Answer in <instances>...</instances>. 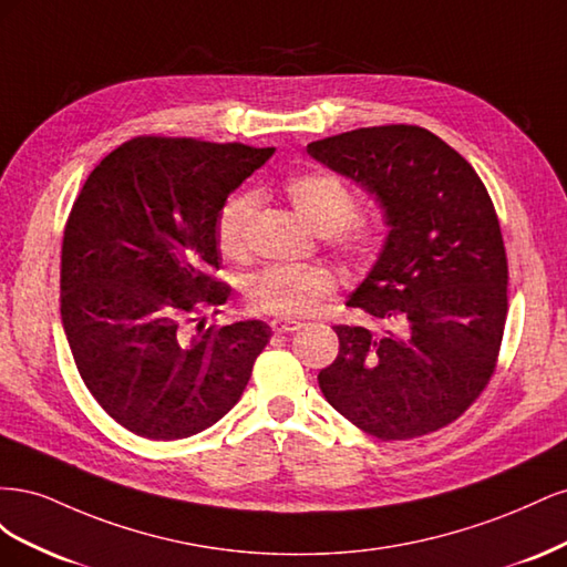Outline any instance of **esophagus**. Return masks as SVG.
I'll list each match as a JSON object with an SVG mask.
<instances>
[{"label": "esophagus", "mask_w": 567, "mask_h": 567, "mask_svg": "<svg viewBox=\"0 0 567 567\" xmlns=\"http://www.w3.org/2000/svg\"><path fill=\"white\" fill-rule=\"evenodd\" d=\"M269 326L274 333H296L302 329V323L296 319H271Z\"/></svg>", "instance_id": "obj_1"}]
</instances>
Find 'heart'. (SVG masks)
<instances>
[{
  "mask_svg": "<svg viewBox=\"0 0 567 567\" xmlns=\"http://www.w3.org/2000/svg\"><path fill=\"white\" fill-rule=\"evenodd\" d=\"M286 196L296 213L317 234L329 236L340 257L354 267H367L383 248V227L375 217L357 215V196L333 173L312 169L286 182ZM257 210L252 192L229 196L217 213L215 238L219 252L231 262L248 257V229ZM338 288L333 269L323 265L267 267L248 281L246 300L252 312L279 319L305 317Z\"/></svg>",
  "mask_w": 567,
  "mask_h": 567,
  "instance_id": "b5f03b06",
  "label": "heart"
}]
</instances>
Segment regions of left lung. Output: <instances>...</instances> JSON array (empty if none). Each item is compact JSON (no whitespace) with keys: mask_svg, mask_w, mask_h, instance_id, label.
Wrapping results in <instances>:
<instances>
[{"mask_svg":"<svg viewBox=\"0 0 567 567\" xmlns=\"http://www.w3.org/2000/svg\"><path fill=\"white\" fill-rule=\"evenodd\" d=\"M307 153L367 188L390 227L346 302L383 329L333 326L340 350L319 371L323 398L385 442L435 433L480 398L504 338L508 262L487 188L416 125L359 127Z\"/></svg>","mask_w":567,"mask_h":567,"instance_id":"8db88e82","label":"left lung"}]
</instances>
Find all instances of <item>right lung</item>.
<instances>
[{
    "label": "right lung",
    "instance_id": "obj_1",
    "mask_svg": "<svg viewBox=\"0 0 567 567\" xmlns=\"http://www.w3.org/2000/svg\"><path fill=\"white\" fill-rule=\"evenodd\" d=\"M271 153L136 136L92 169L73 203L63 331L92 398L134 435L192 437L241 400L271 329L257 319L215 329L200 317L231 293L213 277L217 213Z\"/></svg>",
    "mask_w": 567,
    "mask_h": 567
}]
</instances>
